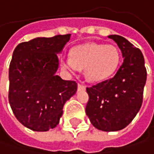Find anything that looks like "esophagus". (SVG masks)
<instances>
[{"label": "esophagus", "instance_id": "obj_1", "mask_svg": "<svg viewBox=\"0 0 154 154\" xmlns=\"http://www.w3.org/2000/svg\"><path fill=\"white\" fill-rule=\"evenodd\" d=\"M77 88H78V90H85V86L84 85H82V84H78L77 85Z\"/></svg>", "mask_w": 154, "mask_h": 154}]
</instances>
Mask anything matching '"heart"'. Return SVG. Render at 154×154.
<instances>
[{
	"label": "heart",
	"mask_w": 154,
	"mask_h": 154,
	"mask_svg": "<svg viewBox=\"0 0 154 154\" xmlns=\"http://www.w3.org/2000/svg\"><path fill=\"white\" fill-rule=\"evenodd\" d=\"M120 58V51L113 44L88 42L75 47L70 57L62 61V67L69 71L85 69L89 81L102 82L114 74Z\"/></svg>",
	"instance_id": "b5f03b06"
}]
</instances>
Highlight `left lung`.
<instances>
[{
    "instance_id": "8db88e82",
    "label": "left lung",
    "mask_w": 154,
    "mask_h": 154,
    "mask_svg": "<svg viewBox=\"0 0 154 154\" xmlns=\"http://www.w3.org/2000/svg\"><path fill=\"white\" fill-rule=\"evenodd\" d=\"M108 37L118 44L124 61L114 77L86 88L89 101L85 112L97 129L116 131L126 127L140 111L146 69L140 49L120 35Z\"/></svg>"
}]
</instances>
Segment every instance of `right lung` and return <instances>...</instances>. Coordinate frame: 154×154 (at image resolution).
<instances>
[{
    "mask_svg": "<svg viewBox=\"0 0 154 154\" xmlns=\"http://www.w3.org/2000/svg\"><path fill=\"white\" fill-rule=\"evenodd\" d=\"M70 34L36 37L16 46L9 64L8 101L18 121L35 131L58 125L66 101L77 92L75 81L56 75L57 54Z\"/></svg>",
    "mask_w": 154,
    "mask_h": 154,
    "instance_id": "right-lung-1",
    "label": "right lung"
}]
</instances>
